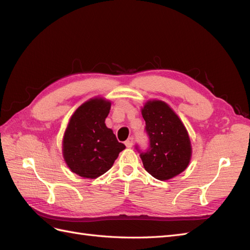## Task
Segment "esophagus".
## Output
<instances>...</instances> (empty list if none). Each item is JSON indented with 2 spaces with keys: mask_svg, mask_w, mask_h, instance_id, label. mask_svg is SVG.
Wrapping results in <instances>:
<instances>
[{
  "mask_svg": "<svg viewBox=\"0 0 250 250\" xmlns=\"http://www.w3.org/2000/svg\"><path fill=\"white\" fill-rule=\"evenodd\" d=\"M125 145L127 148H131L133 145V138H129L126 142H125Z\"/></svg>",
  "mask_w": 250,
  "mask_h": 250,
  "instance_id": "1",
  "label": "esophagus"
}]
</instances>
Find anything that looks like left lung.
Masks as SVG:
<instances>
[{
	"label": "left lung",
	"mask_w": 250,
	"mask_h": 250,
	"mask_svg": "<svg viewBox=\"0 0 250 250\" xmlns=\"http://www.w3.org/2000/svg\"><path fill=\"white\" fill-rule=\"evenodd\" d=\"M149 137V148H135L145 170L158 180H168L188 167L192 155L191 141L185 125L167 103L148 101L142 108Z\"/></svg>",
	"instance_id": "left-lung-1"
}]
</instances>
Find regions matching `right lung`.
<instances>
[{
  "label": "right lung",
  "mask_w": 250,
  "mask_h": 250,
  "mask_svg": "<svg viewBox=\"0 0 250 250\" xmlns=\"http://www.w3.org/2000/svg\"><path fill=\"white\" fill-rule=\"evenodd\" d=\"M110 101L94 98L73 113L62 141V154L72 172L84 178H97L107 172L125 145L119 143L105 125Z\"/></svg>",
  "instance_id": "obj_1"
}]
</instances>
